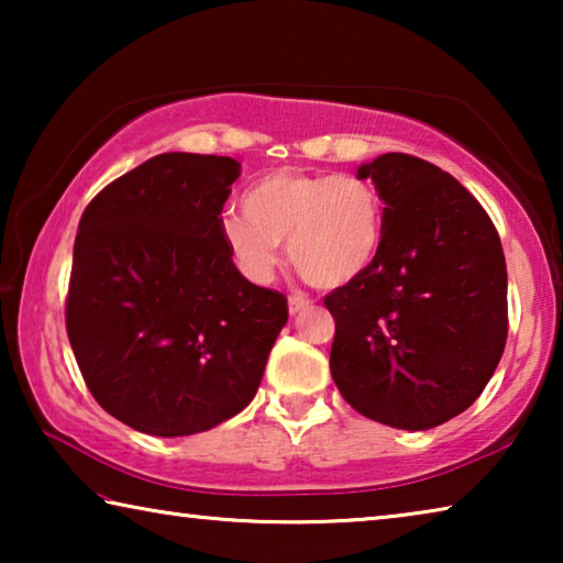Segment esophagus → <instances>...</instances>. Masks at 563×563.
<instances>
[{
  "label": "esophagus",
  "mask_w": 563,
  "mask_h": 563,
  "mask_svg": "<svg viewBox=\"0 0 563 563\" xmlns=\"http://www.w3.org/2000/svg\"><path fill=\"white\" fill-rule=\"evenodd\" d=\"M305 308H310V300L302 298V295H290L288 298V312L290 316H298Z\"/></svg>",
  "instance_id": "34e87169"
}]
</instances>
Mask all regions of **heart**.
I'll return each instance as SVG.
<instances>
[{"label":"heart","mask_w":563,"mask_h":563,"mask_svg":"<svg viewBox=\"0 0 563 563\" xmlns=\"http://www.w3.org/2000/svg\"><path fill=\"white\" fill-rule=\"evenodd\" d=\"M243 211L225 213L218 233L253 283L273 278L285 241L295 268L325 290L365 278L383 253L385 206L365 178L271 170L245 190Z\"/></svg>","instance_id":"obj_1"}]
</instances>
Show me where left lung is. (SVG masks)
Instances as JSON below:
<instances>
[{"label": "left lung", "mask_w": 563, "mask_h": 563, "mask_svg": "<svg viewBox=\"0 0 563 563\" xmlns=\"http://www.w3.org/2000/svg\"><path fill=\"white\" fill-rule=\"evenodd\" d=\"M385 201V243L365 278L332 290L330 373L375 422L422 432L464 412L507 345L497 228L430 161L383 154L357 168Z\"/></svg>", "instance_id": "obj_1"}]
</instances>
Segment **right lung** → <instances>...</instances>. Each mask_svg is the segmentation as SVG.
<instances>
[{
  "label": "right lung",
  "mask_w": 563,
  "mask_h": 563,
  "mask_svg": "<svg viewBox=\"0 0 563 563\" xmlns=\"http://www.w3.org/2000/svg\"><path fill=\"white\" fill-rule=\"evenodd\" d=\"M241 164L161 154L87 206L66 332L91 395L154 437L206 432L261 387L288 300L235 268L218 233Z\"/></svg>",
  "instance_id": "1"
}]
</instances>
